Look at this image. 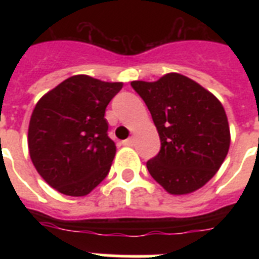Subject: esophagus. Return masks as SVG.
Wrapping results in <instances>:
<instances>
[{
    "label": "esophagus",
    "mask_w": 259,
    "mask_h": 259,
    "mask_svg": "<svg viewBox=\"0 0 259 259\" xmlns=\"http://www.w3.org/2000/svg\"><path fill=\"white\" fill-rule=\"evenodd\" d=\"M122 144H123L125 146H133L134 145V138L133 137L127 138V140H125V141L122 142Z\"/></svg>",
    "instance_id": "obj_1"
}]
</instances>
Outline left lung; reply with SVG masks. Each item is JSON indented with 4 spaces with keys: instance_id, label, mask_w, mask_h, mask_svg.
Instances as JSON below:
<instances>
[{
    "instance_id": "left-lung-1",
    "label": "left lung",
    "mask_w": 259,
    "mask_h": 259,
    "mask_svg": "<svg viewBox=\"0 0 259 259\" xmlns=\"http://www.w3.org/2000/svg\"><path fill=\"white\" fill-rule=\"evenodd\" d=\"M130 84L148 106L161 141L157 156L146 162L150 176L172 195L201 188L229 153V121L219 99L176 72Z\"/></svg>"
}]
</instances>
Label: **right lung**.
I'll use <instances>...</instances> for the list:
<instances>
[{"label":"right lung","mask_w":259,"mask_h":259,"mask_svg":"<svg viewBox=\"0 0 259 259\" xmlns=\"http://www.w3.org/2000/svg\"><path fill=\"white\" fill-rule=\"evenodd\" d=\"M122 86L75 75L34 106L28 129L30 160L63 195L86 196L107 176L115 144L107 136L105 111Z\"/></svg>","instance_id":"obj_1"}]
</instances>
